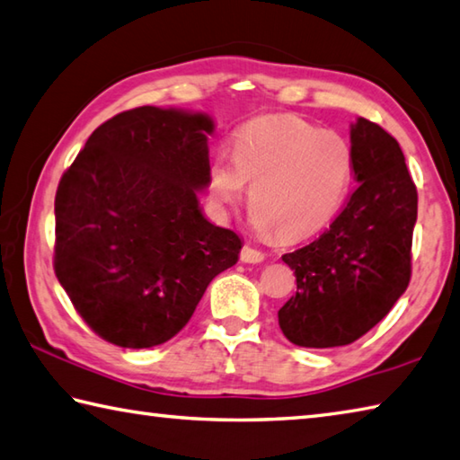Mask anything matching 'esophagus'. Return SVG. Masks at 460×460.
<instances>
[{
    "instance_id": "1",
    "label": "esophagus",
    "mask_w": 460,
    "mask_h": 460,
    "mask_svg": "<svg viewBox=\"0 0 460 460\" xmlns=\"http://www.w3.org/2000/svg\"><path fill=\"white\" fill-rule=\"evenodd\" d=\"M240 260L246 264H258L264 260V252H260V250H256L252 246H244L240 250Z\"/></svg>"
}]
</instances>
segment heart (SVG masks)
Returning <instances> with one entry per match:
<instances>
[{
	"label": "heart",
	"instance_id": "obj_1",
	"mask_svg": "<svg viewBox=\"0 0 460 460\" xmlns=\"http://www.w3.org/2000/svg\"><path fill=\"white\" fill-rule=\"evenodd\" d=\"M352 178V150L341 136L292 116H266L238 129L232 162L214 160L208 181L224 212L252 184V228L292 242L312 236L334 218Z\"/></svg>",
	"mask_w": 460,
	"mask_h": 460
}]
</instances>
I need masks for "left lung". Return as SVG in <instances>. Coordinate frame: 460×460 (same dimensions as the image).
Masks as SVG:
<instances>
[{"label":"left lung","mask_w":460,"mask_h":460,"mask_svg":"<svg viewBox=\"0 0 460 460\" xmlns=\"http://www.w3.org/2000/svg\"><path fill=\"white\" fill-rule=\"evenodd\" d=\"M352 190L331 228L282 260L296 294L279 310L292 344L332 349L358 341L383 320L411 282L417 186L394 137L358 118L350 128Z\"/></svg>","instance_id":"1"}]
</instances>
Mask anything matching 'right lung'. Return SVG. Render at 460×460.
Listing matches in <instances>:
<instances>
[{
	"label": "right lung",
	"instance_id": "1",
	"mask_svg": "<svg viewBox=\"0 0 460 460\" xmlns=\"http://www.w3.org/2000/svg\"><path fill=\"white\" fill-rule=\"evenodd\" d=\"M206 114L142 106L93 129L56 192L54 270L77 314L122 349H150L192 318L242 240L204 218Z\"/></svg>",
	"mask_w": 460,
	"mask_h": 460
}]
</instances>
